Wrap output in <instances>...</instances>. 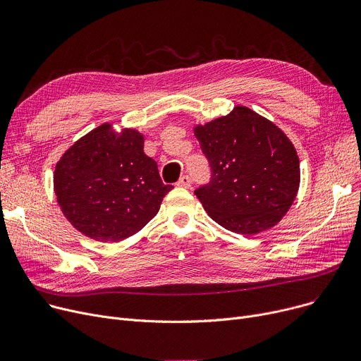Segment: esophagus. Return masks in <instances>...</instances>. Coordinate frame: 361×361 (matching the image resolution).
Listing matches in <instances>:
<instances>
[{"label":"esophagus","mask_w":361,"mask_h":361,"mask_svg":"<svg viewBox=\"0 0 361 361\" xmlns=\"http://www.w3.org/2000/svg\"><path fill=\"white\" fill-rule=\"evenodd\" d=\"M177 185L184 187V188H190L192 180H190V177H188V176H181L180 180H178V183H177Z\"/></svg>","instance_id":"1"}]
</instances>
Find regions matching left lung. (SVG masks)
I'll use <instances>...</instances> for the list:
<instances>
[{
    "mask_svg": "<svg viewBox=\"0 0 361 361\" xmlns=\"http://www.w3.org/2000/svg\"><path fill=\"white\" fill-rule=\"evenodd\" d=\"M211 181L195 192L216 224L237 234L272 228L291 207L300 161L291 140L247 106L195 127Z\"/></svg>",
    "mask_w": 361,
    "mask_h": 361,
    "instance_id": "1",
    "label": "left lung"
}]
</instances>
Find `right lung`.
<instances>
[{"label":"right lung","mask_w":361,"mask_h":361,"mask_svg":"<svg viewBox=\"0 0 361 361\" xmlns=\"http://www.w3.org/2000/svg\"><path fill=\"white\" fill-rule=\"evenodd\" d=\"M133 128L105 123L70 146L55 165L54 192L68 222L86 237L116 243L140 231L173 188Z\"/></svg>","instance_id":"right-lung-1"}]
</instances>
